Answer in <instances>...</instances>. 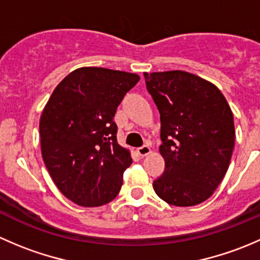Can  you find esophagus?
I'll return each mask as SVG.
<instances>
[{"label": "esophagus", "mask_w": 260, "mask_h": 260, "mask_svg": "<svg viewBox=\"0 0 260 260\" xmlns=\"http://www.w3.org/2000/svg\"><path fill=\"white\" fill-rule=\"evenodd\" d=\"M151 152H152V149H151V147H149L148 145H145V146L140 147V148H137V153L140 154V156H142V157L148 156V154L151 153Z\"/></svg>", "instance_id": "esophagus-1"}]
</instances>
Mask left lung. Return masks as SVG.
I'll list each match as a JSON object with an SVG mask.
<instances>
[{
    "mask_svg": "<svg viewBox=\"0 0 260 260\" xmlns=\"http://www.w3.org/2000/svg\"><path fill=\"white\" fill-rule=\"evenodd\" d=\"M161 115L165 172L153 190L170 205L208 200L224 179L235 142L233 112L215 84L182 70L143 73Z\"/></svg>",
    "mask_w": 260,
    "mask_h": 260,
    "instance_id": "1",
    "label": "left lung"
}]
</instances>
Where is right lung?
<instances>
[{"label": "right lung", "instance_id": "right-lung-1", "mask_svg": "<svg viewBox=\"0 0 260 260\" xmlns=\"http://www.w3.org/2000/svg\"><path fill=\"white\" fill-rule=\"evenodd\" d=\"M138 80L133 73L79 68L57 84L41 113L44 164L56 187L77 205H106L122 187L132 157L118 145L113 117Z\"/></svg>", "mask_w": 260, "mask_h": 260}]
</instances>
